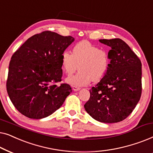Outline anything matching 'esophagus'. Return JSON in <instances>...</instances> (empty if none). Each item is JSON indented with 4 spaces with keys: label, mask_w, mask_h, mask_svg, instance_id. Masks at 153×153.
Returning <instances> with one entry per match:
<instances>
[{
    "label": "esophagus",
    "mask_w": 153,
    "mask_h": 153,
    "mask_svg": "<svg viewBox=\"0 0 153 153\" xmlns=\"http://www.w3.org/2000/svg\"><path fill=\"white\" fill-rule=\"evenodd\" d=\"M72 89H73V91H79V90H80L81 88L79 87H77V86H76V85H73L72 86Z\"/></svg>",
    "instance_id": "obj_1"
}]
</instances>
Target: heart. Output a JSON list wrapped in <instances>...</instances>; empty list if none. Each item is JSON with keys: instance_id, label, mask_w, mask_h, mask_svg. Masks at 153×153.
<instances>
[{"instance_id": "obj_1", "label": "heart", "mask_w": 153, "mask_h": 153, "mask_svg": "<svg viewBox=\"0 0 153 153\" xmlns=\"http://www.w3.org/2000/svg\"><path fill=\"white\" fill-rule=\"evenodd\" d=\"M109 63L107 52L88 41L76 44L73 54L66 50L61 55V65L65 74H72L79 67L80 71L66 79L68 83L74 85H85L92 80L100 81L107 72Z\"/></svg>"}]
</instances>
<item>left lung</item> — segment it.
Here are the masks:
<instances>
[{
	"mask_svg": "<svg viewBox=\"0 0 153 153\" xmlns=\"http://www.w3.org/2000/svg\"><path fill=\"white\" fill-rule=\"evenodd\" d=\"M99 41L111 47L110 63L103 78L90 90L84 108L99 122H120L133 111L141 97V62L121 39Z\"/></svg>",
	"mask_w": 153,
	"mask_h": 153,
	"instance_id": "obj_1",
	"label": "left lung"
}]
</instances>
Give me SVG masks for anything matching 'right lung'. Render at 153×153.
<instances>
[{
    "instance_id": "add662e5",
    "label": "right lung",
    "mask_w": 153,
    "mask_h": 153,
    "mask_svg": "<svg viewBox=\"0 0 153 153\" xmlns=\"http://www.w3.org/2000/svg\"><path fill=\"white\" fill-rule=\"evenodd\" d=\"M74 40L44 31L28 38L14 52L9 65L6 87L15 108L24 116L41 119L62 105L72 92L61 81V55Z\"/></svg>"
}]
</instances>
